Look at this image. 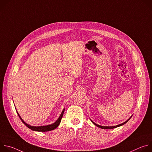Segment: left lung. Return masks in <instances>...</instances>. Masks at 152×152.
<instances>
[{
    "label": "left lung",
    "mask_w": 152,
    "mask_h": 152,
    "mask_svg": "<svg viewBox=\"0 0 152 152\" xmlns=\"http://www.w3.org/2000/svg\"><path fill=\"white\" fill-rule=\"evenodd\" d=\"M132 117V116L130 117L127 120H126L125 122H124V123H121V124H118V125H117V126H100V125H98V124H97L96 123H95L94 122H93L92 120H91L92 122H93V124H94L96 126H97L98 127H100V128H101V129H114V128H115V127H119V126H122V125H123V124H124L125 123H126L130 119H131V118Z\"/></svg>",
    "instance_id": "left-lung-1"
}]
</instances>
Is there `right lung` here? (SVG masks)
I'll use <instances>...</instances> for the list:
<instances>
[{
	"label": "right lung",
	"instance_id": "add662e5",
	"mask_svg": "<svg viewBox=\"0 0 152 152\" xmlns=\"http://www.w3.org/2000/svg\"><path fill=\"white\" fill-rule=\"evenodd\" d=\"M64 111H65V109L64 108V110L62 111V112L61 113L60 116L59 117L58 119L53 124H49V125H46V126H30L29 124H28L26 123H25L23 119L21 118V117L20 116V115L18 114V112L17 111V114H18V115L19 116L20 120H21V121H22L28 128H29L30 129L32 130V131H38V132H48V131H52V130H54L55 129L59 124L61 121V119L62 118V116H63V114H64Z\"/></svg>",
	"mask_w": 152,
	"mask_h": 152
}]
</instances>
